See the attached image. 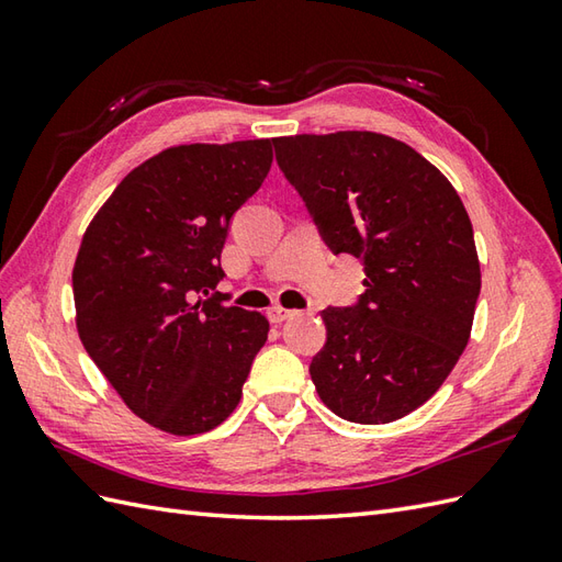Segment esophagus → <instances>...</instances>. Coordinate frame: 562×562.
<instances>
[{
	"label": "esophagus",
	"instance_id": "obj_1",
	"mask_svg": "<svg viewBox=\"0 0 562 562\" xmlns=\"http://www.w3.org/2000/svg\"><path fill=\"white\" fill-rule=\"evenodd\" d=\"M292 316H294L292 308H284V306H270V308H268L270 324H282V321H288V318H292Z\"/></svg>",
	"mask_w": 562,
	"mask_h": 562
}]
</instances>
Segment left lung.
<instances>
[{
  "instance_id": "obj_1",
  "label": "left lung",
  "mask_w": 562,
  "mask_h": 562,
  "mask_svg": "<svg viewBox=\"0 0 562 562\" xmlns=\"http://www.w3.org/2000/svg\"><path fill=\"white\" fill-rule=\"evenodd\" d=\"M272 145L328 248L364 262L360 302L321 312L328 338L308 367L318 396L342 420H398L435 396L469 345L481 294L469 212L437 166L389 135Z\"/></svg>"
}]
</instances>
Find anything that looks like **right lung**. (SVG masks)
Instances as JSON below:
<instances>
[{
	"label": "right lung",
	"mask_w": 562,
	"mask_h": 562,
	"mask_svg": "<svg viewBox=\"0 0 562 562\" xmlns=\"http://www.w3.org/2000/svg\"><path fill=\"white\" fill-rule=\"evenodd\" d=\"M270 164V139L169 147L130 171L83 232L71 270L83 350L130 411L169 435L224 423L268 340L266 316L210 290L234 212Z\"/></svg>",
	"instance_id": "obj_1"
}]
</instances>
